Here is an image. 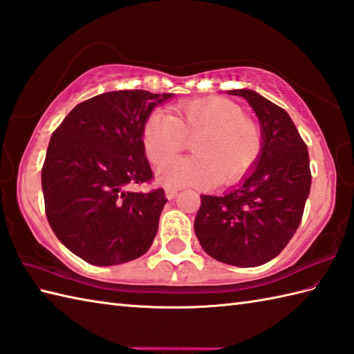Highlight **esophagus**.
I'll use <instances>...</instances> for the list:
<instances>
[{
	"label": "esophagus",
	"mask_w": 354,
	"mask_h": 354,
	"mask_svg": "<svg viewBox=\"0 0 354 354\" xmlns=\"http://www.w3.org/2000/svg\"><path fill=\"white\" fill-rule=\"evenodd\" d=\"M176 194H178V190L173 189V187H167V189H165V196H167L169 199H173Z\"/></svg>",
	"instance_id": "esophagus-1"
}]
</instances>
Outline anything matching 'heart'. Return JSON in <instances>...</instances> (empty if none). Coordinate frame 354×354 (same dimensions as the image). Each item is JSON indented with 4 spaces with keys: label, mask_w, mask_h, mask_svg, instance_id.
I'll return each mask as SVG.
<instances>
[{
    "label": "heart",
    "mask_w": 354,
    "mask_h": 354,
    "mask_svg": "<svg viewBox=\"0 0 354 354\" xmlns=\"http://www.w3.org/2000/svg\"><path fill=\"white\" fill-rule=\"evenodd\" d=\"M141 140L153 165L171 160L192 140V156L160 170V181L169 187L234 183L252 169L261 152L260 126L223 97L179 102L170 115L152 114L142 124Z\"/></svg>",
    "instance_id": "obj_1"
}]
</instances>
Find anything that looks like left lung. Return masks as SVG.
<instances>
[{
  "instance_id": "1",
  "label": "left lung",
  "mask_w": 354,
  "mask_h": 354,
  "mask_svg": "<svg viewBox=\"0 0 354 354\" xmlns=\"http://www.w3.org/2000/svg\"><path fill=\"white\" fill-rule=\"evenodd\" d=\"M245 97L261 126L263 149L257 165L222 196H201L194 232L204 251L227 265H265L280 254L303 219L312 173L307 146L283 108L251 91Z\"/></svg>"
}]
</instances>
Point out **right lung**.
I'll use <instances>...</instances> for the list:
<instances>
[{
  "mask_svg": "<svg viewBox=\"0 0 354 354\" xmlns=\"http://www.w3.org/2000/svg\"><path fill=\"white\" fill-rule=\"evenodd\" d=\"M173 94L124 89L79 103L56 127L42 165L45 214L56 237L77 257L112 266L141 257L167 202L150 184L142 124Z\"/></svg>",
  "mask_w": 354,
  "mask_h": 354,
  "instance_id": "1",
  "label": "right lung"
}]
</instances>
